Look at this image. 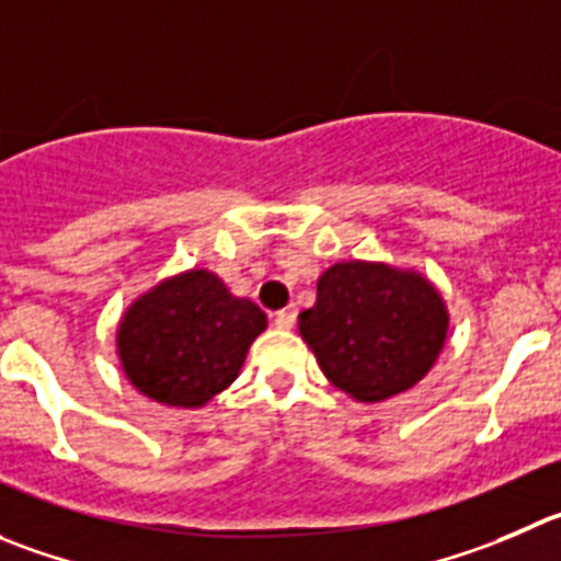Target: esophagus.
<instances>
[{
	"instance_id": "1",
	"label": "esophagus",
	"mask_w": 561,
	"mask_h": 561,
	"mask_svg": "<svg viewBox=\"0 0 561 561\" xmlns=\"http://www.w3.org/2000/svg\"><path fill=\"white\" fill-rule=\"evenodd\" d=\"M295 322H297V313L291 311V308H284V311L275 313V324L280 330H291L295 328Z\"/></svg>"
}]
</instances>
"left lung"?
Wrapping results in <instances>:
<instances>
[{"label": "left lung", "instance_id": "obj_1", "mask_svg": "<svg viewBox=\"0 0 561 561\" xmlns=\"http://www.w3.org/2000/svg\"><path fill=\"white\" fill-rule=\"evenodd\" d=\"M449 311L413 270L339 261L322 272L300 335L319 369L357 402H382L424 380L444 350Z\"/></svg>", "mask_w": 561, "mask_h": 561}]
</instances>
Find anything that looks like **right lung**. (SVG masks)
Returning a JSON list of instances; mask_svg holds the SVG:
<instances>
[{"instance_id":"right-lung-1","label":"right lung","mask_w":561,"mask_h":561,"mask_svg":"<svg viewBox=\"0 0 561 561\" xmlns=\"http://www.w3.org/2000/svg\"><path fill=\"white\" fill-rule=\"evenodd\" d=\"M266 313L233 297L209 270L168 277L137 297L117 324V357L140 393L170 408H201L239 377Z\"/></svg>"}]
</instances>
